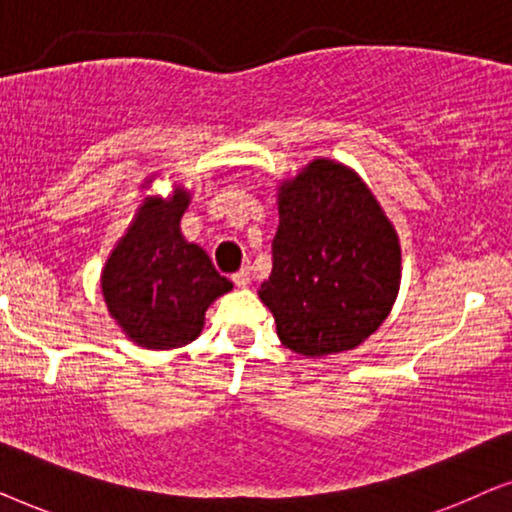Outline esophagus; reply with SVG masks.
<instances>
[{"mask_svg": "<svg viewBox=\"0 0 512 512\" xmlns=\"http://www.w3.org/2000/svg\"><path fill=\"white\" fill-rule=\"evenodd\" d=\"M233 282H235V286H240V289H244V286H249V284H251V272H249V268L237 270L235 275H233Z\"/></svg>", "mask_w": 512, "mask_h": 512, "instance_id": "obj_1", "label": "esophagus"}]
</instances>
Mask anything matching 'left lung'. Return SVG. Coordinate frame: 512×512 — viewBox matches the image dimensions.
<instances>
[{"instance_id": "obj_1", "label": "left lung", "mask_w": 512, "mask_h": 512, "mask_svg": "<svg viewBox=\"0 0 512 512\" xmlns=\"http://www.w3.org/2000/svg\"><path fill=\"white\" fill-rule=\"evenodd\" d=\"M401 249L373 193L352 170L314 160L282 186L272 272L258 296L291 352L361 345L394 305Z\"/></svg>"}]
</instances>
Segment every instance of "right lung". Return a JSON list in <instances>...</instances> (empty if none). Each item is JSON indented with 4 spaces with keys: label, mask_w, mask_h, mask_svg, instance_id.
Segmentation results:
<instances>
[{
    "label": "right lung",
    "mask_w": 512,
    "mask_h": 512,
    "mask_svg": "<svg viewBox=\"0 0 512 512\" xmlns=\"http://www.w3.org/2000/svg\"><path fill=\"white\" fill-rule=\"evenodd\" d=\"M186 207L184 191L170 202L146 200L104 265L102 293L111 317L142 347L188 345L200 335L214 298L233 289L205 251L181 235Z\"/></svg>",
    "instance_id": "add662e5"
}]
</instances>
